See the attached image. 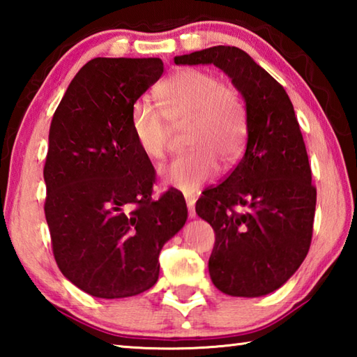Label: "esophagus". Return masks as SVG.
<instances>
[{"instance_id": "obj_1", "label": "esophagus", "mask_w": 357, "mask_h": 357, "mask_svg": "<svg viewBox=\"0 0 357 357\" xmlns=\"http://www.w3.org/2000/svg\"><path fill=\"white\" fill-rule=\"evenodd\" d=\"M185 203H187V209H189V217H190V219H195V217H197V213H195V197L185 195Z\"/></svg>"}]
</instances>
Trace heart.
Segmentation results:
<instances>
[{
  "label": "heart",
  "instance_id": "1",
  "mask_svg": "<svg viewBox=\"0 0 357 357\" xmlns=\"http://www.w3.org/2000/svg\"><path fill=\"white\" fill-rule=\"evenodd\" d=\"M162 110L148 99L130 107V130L144 157L160 160L170 146L173 128H187L192 148L159 170L167 187L193 195L215 176L219 160H238L247 138V112L236 88L202 69H183L160 84Z\"/></svg>",
  "mask_w": 357,
  "mask_h": 357
}]
</instances>
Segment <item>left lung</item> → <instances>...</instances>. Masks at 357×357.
Returning a JSON list of instances; mask_svg holds the SVG:
<instances>
[{
	"label": "left lung",
	"mask_w": 357,
	"mask_h": 357,
	"mask_svg": "<svg viewBox=\"0 0 357 357\" xmlns=\"http://www.w3.org/2000/svg\"><path fill=\"white\" fill-rule=\"evenodd\" d=\"M214 64L231 78L247 112L243 159L222 184L203 192L197 214L213 227L209 275L217 289L259 298L279 289L309 252L317 206L304 138L282 84L238 47L174 56Z\"/></svg>",
	"instance_id": "left-lung-1"
}]
</instances>
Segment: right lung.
Wrapping results in <instances>:
<instances>
[{"label": "right lung", "instance_id": "obj_1", "mask_svg": "<svg viewBox=\"0 0 357 357\" xmlns=\"http://www.w3.org/2000/svg\"><path fill=\"white\" fill-rule=\"evenodd\" d=\"M164 74L159 58H94L66 89L50 124L45 219L58 268L82 291L119 299L159 279L162 247L187 206L151 200L154 167L130 130V107Z\"/></svg>", "mask_w": 357, "mask_h": 357}]
</instances>
